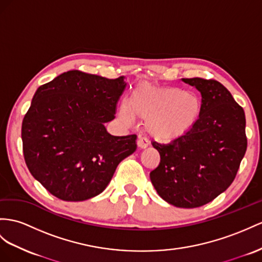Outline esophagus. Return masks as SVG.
Here are the masks:
<instances>
[{
	"label": "esophagus",
	"instance_id": "obj_1",
	"mask_svg": "<svg viewBox=\"0 0 262 262\" xmlns=\"http://www.w3.org/2000/svg\"><path fill=\"white\" fill-rule=\"evenodd\" d=\"M148 145H149L148 140H147L144 137H142V136H138V138H137V147H138V149H144Z\"/></svg>",
	"mask_w": 262,
	"mask_h": 262
}]
</instances>
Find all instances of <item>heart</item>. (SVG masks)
<instances>
[{"mask_svg":"<svg viewBox=\"0 0 262 262\" xmlns=\"http://www.w3.org/2000/svg\"><path fill=\"white\" fill-rule=\"evenodd\" d=\"M200 112L201 103L195 94L143 84L122 105L119 115L125 122H130L132 116L139 118L154 138L168 142L188 132L196 124Z\"/></svg>","mask_w":262,"mask_h":262,"instance_id":"obj_1","label":"heart"}]
</instances>
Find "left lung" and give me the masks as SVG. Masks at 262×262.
I'll return each instance as SVG.
<instances>
[{"label": "left lung", "instance_id": "1", "mask_svg": "<svg viewBox=\"0 0 262 262\" xmlns=\"http://www.w3.org/2000/svg\"><path fill=\"white\" fill-rule=\"evenodd\" d=\"M201 94V112L191 128L168 144L152 142L160 155L150 180L158 195L179 208L210 203L236 178L247 150L244 108L214 79L183 78Z\"/></svg>", "mask_w": 262, "mask_h": 262}]
</instances>
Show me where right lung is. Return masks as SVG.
<instances>
[{
  "label": "right lung",
  "instance_id": "1",
  "mask_svg": "<svg viewBox=\"0 0 262 262\" xmlns=\"http://www.w3.org/2000/svg\"><path fill=\"white\" fill-rule=\"evenodd\" d=\"M114 79L77 70L39 86L22 123L23 154L32 176L53 196L82 201L102 192L124 158L136 150V135L112 136L126 89Z\"/></svg>",
  "mask_w": 262,
  "mask_h": 262
}]
</instances>
